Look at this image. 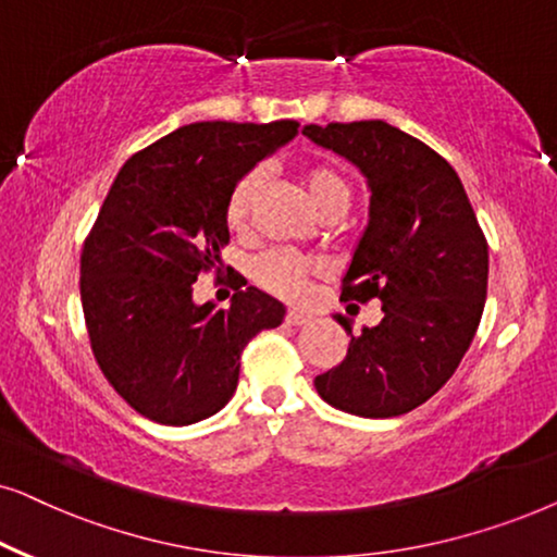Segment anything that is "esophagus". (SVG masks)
Instances as JSON below:
<instances>
[{
    "mask_svg": "<svg viewBox=\"0 0 557 557\" xmlns=\"http://www.w3.org/2000/svg\"><path fill=\"white\" fill-rule=\"evenodd\" d=\"M286 322L294 324V327H299V324L312 322V314L305 312V309H288V312H286Z\"/></svg>",
    "mask_w": 557,
    "mask_h": 557,
    "instance_id": "1",
    "label": "esophagus"
}]
</instances>
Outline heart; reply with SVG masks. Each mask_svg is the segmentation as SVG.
Returning a JSON list of instances; mask_svg holds the SVG:
<instances>
[{"instance_id":"1","label":"heart","mask_w":557,"mask_h":557,"mask_svg":"<svg viewBox=\"0 0 557 557\" xmlns=\"http://www.w3.org/2000/svg\"><path fill=\"white\" fill-rule=\"evenodd\" d=\"M265 184V169H250L237 178V184L230 191L225 205V220L233 230H243L248 225L252 207H256L258 194H261ZM305 189L312 207L322 216L327 214H343L350 201V186L345 176L332 165H309L305 171ZM252 273L256 281L269 292L286 296V299H299L307 294L312 281L320 276L322 269L307 258L294 256L286 250H269L252 263Z\"/></svg>"}]
</instances>
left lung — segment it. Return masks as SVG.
I'll return each instance as SVG.
<instances>
[{
  "instance_id": "1",
  "label": "left lung",
  "mask_w": 557,
  "mask_h": 557,
  "mask_svg": "<svg viewBox=\"0 0 557 557\" xmlns=\"http://www.w3.org/2000/svg\"><path fill=\"white\" fill-rule=\"evenodd\" d=\"M348 158L371 191L368 225L343 276V301H381V322L350 335L341 366L314 386L335 409L386 420L417 409L455 373L479 330L488 245L458 173L384 120L301 129Z\"/></svg>"
}]
</instances>
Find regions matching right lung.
Wrapping results in <instances>:
<instances>
[{"label": "right lung", "mask_w": 557, "mask_h": 557, "mask_svg": "<svg viewBox=\"0 0 557 557\" xmlns=\"http://www.w3.org/2000/svg\"><path fill=\"white\" fill-rule=\"evenodd\" d=\"M299 122H194L135 153L107 194L82 252V307L94 358L122 399L158 424L207 420L233 399L240 352L286 307L237 284L227 309L194 301L222 263L225 205L243 173ZM220 271V269H216Z\"/></svg>", "instance_id": "add662e5"}]
</instances>
